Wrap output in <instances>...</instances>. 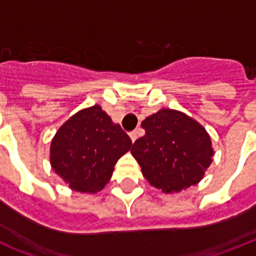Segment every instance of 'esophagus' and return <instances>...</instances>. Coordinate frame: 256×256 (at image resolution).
I'll list each match as a JSON object with an SVG mask.
<instances>
[{
  "instance_id": "34e87169",
  "label": "esophagus",
  "mask_w": 256,
  "mask_h": 256,
  "mask_svg": "<svg viewBox=\"0 0 256 256\" xmlns=\"http://www.w3.org/2000/svg\"><path fill=\"white\" fill-rule=\"evenodd\" d=\"M130 138H131V142H135V140L138 139V131L136 130H134V131H131L130 132Z\"/></svg>"
}]
</instances>
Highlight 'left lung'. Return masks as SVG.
<instances>
[{
    "mask_svg": "<svg viewBox=\"0 0 256 256\" xmlns=\"http://www.w3.org/2000/svg\"><path fill=\"white\" fill-rule=\"evenodd\" d=\"M144 136L134 142L131 154L148 182L166 194L196 185L213 158L212 140L194 118L162 108L142 122Z\"/></svg>",
    "mask_w": 256,
    "mask_h": 256,
    "instance_id": "left-lung-1",
    "label": "left lung"
}]
</instances>
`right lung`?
<instances>
[{
    "label": "right lung",
    "instance_id": "1",
    "mask_svg": "<svg viewBox=\"0 0 256 256\" xmlns=\"http://www.w3.org/2000/svg\"><path fill=\"white\" fill-rule=\"evenodd\" d=\"M131 145L121 126L96 104L58 128L50 142V166L74 191L96 194L111 180L114 164Z\"/></svg>",
    "mask_w": 256,
    "mask_h": 256
}]
</instances>
